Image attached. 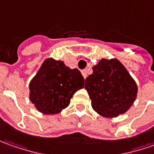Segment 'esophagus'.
Masks as SVG:
<instances>
[{"mask_svg":"<svg viewBox=\"0 0 154 154\" xmlns=\"http://www.w3.org/2000/svg\"><path fill=\"white\" fill-rule=\"evenodd\" d=\"M82 74L84 78H86V77H87V71H86V70H83V71H82Z\"/></svg>","mask_w":154,"mask_h":154,"instance_id":"1","label":"esophagus"}]
</instances>
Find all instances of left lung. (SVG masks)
<instances>
[{"mask_svg":"<svg viewBox=\"0 0 154 154\" xmlns=\"http://www.w3.org/2000/svg\"><path fill=\"white\" fill-rule=\"evenodd\" d=\"M93 109L105 118L125 113L137 96L133 77L117 59H101L85 80Z\"/></svg>","mask_w":154,"mask_h":154,"instance_id":"1","label":"left lung"}]
</instances>
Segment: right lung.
<instances>
[{
	"label": "right lung",
	"instance_id": "right-lung-1",
	"mask_svg": "<svg viewBox=\"0 0 154 154\" xmlns=\"http://www.w3.org/2000/svg\"><path fill=\"white\" fill-rule=\"evenodd\" d=\"M83 87L84 78L77 69L48 58L29 82V100L42 113L57 114L66 108L73 94Z\"/></svg>",
	"mask_w": 154,
	"mask_h": 154
}]
</instances>
